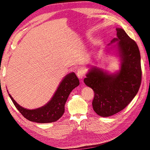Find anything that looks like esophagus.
<instances>
[{
  "mask_svg": "<svg viewBox=\"0 0 150 150\" xmlns=\"http://www.w3.org/2000/svg\"><path fill=\"white\" fill-rule=\"evenodd\" d=\"M85 74H86V72L85 70L84 69H79L77 71V76H78V78L81 79H83L84 77L85 76Z\"/></svg>",
  "mask_w": 150,
  "mask_h": 150,
  "instance_id": "obj_1",
  "label": "esophagus"
}]
</instances>
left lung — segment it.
I'll return each instance as SVG.
<instances>
[{
    "label": "left lung",
    "instance_id": "left-lung-1",
    "mask_svg": "<svg viewBox=\"0 0 150 150\" xmlns=\"http://www.w3.org/2000/svg\"><path fill=\"white\" fill-rule=\"evenodd\" d=\"M116 47L121 58V69L116 74H108L97 67H92L84 82L94 93L93 108L102 117L116 114L125 108L137 95L142 83V67L137 44L125 31L117 28Z\"/></svg>",
    "mask_w": 150,
    "mask_h": 150
}]
</instances>
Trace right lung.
<instances>
[{"mask_svg": "<svg viewBox=\"0 0 150 150\" xmlns=\"http://www.w3.org/2000/svg\"><path fill=\"white\" fill-rule=\"evenodd\" d=\"M79 84V81L74 72L65 76L59 86L53 97L46 105L35 110H28L18 104L8 94L13 104L25 118L39 123L55 122L64 112V105L71 92Z\"/></svg>", "mask_w": 150, "mask_h": 150, "instance_id": "right-lung-1", "label": "right lung"}]
</instances>
